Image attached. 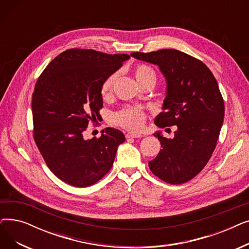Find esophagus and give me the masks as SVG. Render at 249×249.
Instances as JSON below:
<instances>
[{"label": "esophagus", "mask_w": 249, "mask_h": 249, "mask_svg": "<svg viewBox=\"0 0 249 249\" xmlns=\"http://www.w3.org/2000/svg\"><path fill=\"white\" fill-rule=\"evenodd\" d=\"M142 135L139 133H134V132H128L126 133V138H139Z\"/></svg>", "instance_id": "34e87169"}]
</instances>
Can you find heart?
<instances>
[{
	"mask_svg": "<svg viewBox=\"0 0 249 249\" xmlns=\"http://www.w3.org/2000/svg\"><path fill=\"white\" fill-rule=\"evenodd\" d=\"M116 76L117 74L113 73L104 81L101 88V94L104 98H107L111 95ZM134 76L140 86L144 85L148 81H155L156 78L153 70L147 67V65L143 64L136 67V69L134 70ZM113 120L115 124L123 128L133 130V131H138V130L142 128L143 124H144L145 116L144 113L138 108H125L122 111L115 114Z\"/></svg>",
	"mask_w": 249,
	"mask_h": 249,
	"instance_id": "heart-1",
	"label": "heart"
}]
</instances>
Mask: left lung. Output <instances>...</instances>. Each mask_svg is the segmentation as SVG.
<instances>
[{"instance_id":"8db88e82","label":"left lung","mask_w":249,"mask_h":249,"mask_svg":"<svg viewBox=\"0 0 249 249\" xmlns=\"http://www.w3.org/2000/svg\"><path fill=\"white\" fill-rule=\"evenodd\" d=\"M132 57L158 65L165 78L162 112L155 117L156 126H177L175 137L161 131L153 133L161 149L148 162L150 171L173 185L197 176L216 147L223 124L224 102L218 84L206 65L176 49L133 52Z\"/></svg>"}]
</instances>
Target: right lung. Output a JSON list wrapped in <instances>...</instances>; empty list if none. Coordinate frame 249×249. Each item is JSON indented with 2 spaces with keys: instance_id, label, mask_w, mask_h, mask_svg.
Returning a JSON list of instances; mask_svg holds the SVG:
<instances>
[{
  "instance_id": "1",
  "label": "right lung",
  "mask_w": 249,
  "mask_h": 249,
  "mask_svg": "<svg viewBox=\"0 0 249 249\" xmlns=\"http://www.w3.org/2000/svg\"><path fill=\"white\" fill-rule=\"evenodd\" d=\"M128 54L91 49H69L52 60L39 76L32 95L34 140L58 178L85 188L112 167L117 148L125 141L118 129L105 128L100 138L84 131L103 107L101 88L128 60Z\"/></svg>"
}]
</instances>
